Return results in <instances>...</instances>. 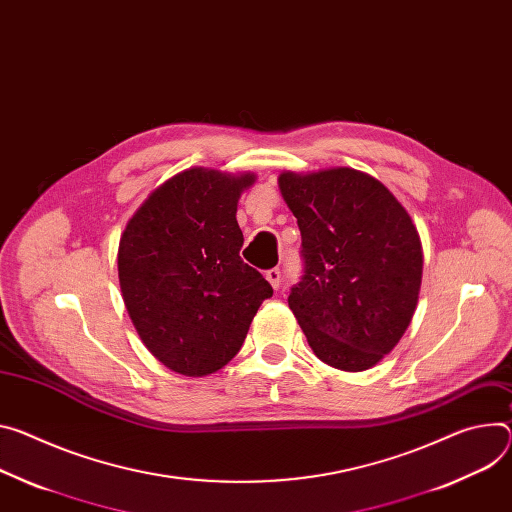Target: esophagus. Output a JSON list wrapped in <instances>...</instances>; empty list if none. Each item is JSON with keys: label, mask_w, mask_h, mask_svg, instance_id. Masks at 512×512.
<instances>
[{"label": "esophagus", "mask_w": 512, "mask_h": 512, "mask_svg": "<svg viewBox=\"0 0 512 512\" xmlns=\"http://www.w3.org/2000/svg\"><path fill=\"white\" fill-rule=\"evenodd\" d=\"M265 277H267V282L273 286V290L280 288V284H282V271H280V269H277V267L269 269V271L265 273Z\"/></svg>", "instance_id": "1"}]
</instances>
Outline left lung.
<instances>
[{
  "label": "left lung",
  "instance_id": "left-lung-1",
  "mask_svg": "<svg viewBox=\"0 0 512 512\" xmlns=\"http://www.w3.org/2000/svg\"><path fill=\"white\" fill-rule=\"evenodd\" d=\"M298 218L302 277L288 304L316 357L363 371L388 355L412 320L423 247L408 212L384 183L339 167L282 173Z\"/></svg>",
  "mask_w": 512,
  "mask_h": 512
}]
</instances>
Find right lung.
I'll use <instances>...</instances> for the list:
<instances>
[{"label":"right lung","instance_id":"right-lung-1","mask_svg":"<svg viewBox=\"0 0 512 512\" xmlns=\"http://www.w3.org/2000/svg\"><path fill=\"white\" fill-rule=\"evenodd\" d=\"M255 175L188 169L167 179L128 220L118 247L126 310L147 349L200 378L239 353L273 288L241 259V192Z\"/></svg>","mask_w":512,"mask_h":512}]
</instances>
